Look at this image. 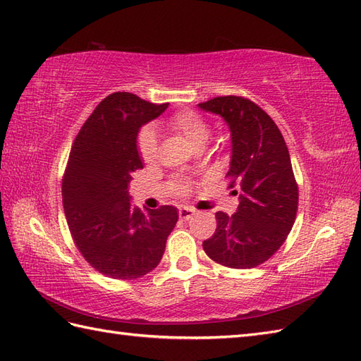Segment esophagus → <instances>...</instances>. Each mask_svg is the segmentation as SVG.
Returning <instances> with one entry per match:
<instances>
[{
  "mask_svg": "<svg viewBox=\"0 0 361 361\" xmlns=\"http://www.w3.org/2000/svg\"><path fill=\"white\" fill-rule=\"evenodd\" d=\"M196 212L193 210V208H188V207H182V208H179V218L182 219V221H188V219H191L193 218V214H195Z\"/></svg>",
  "mask_w": 361,
  "mask_h": 361,
  "instance_id": "obj_1",
  "label": "esophagus"
}]
</instances>
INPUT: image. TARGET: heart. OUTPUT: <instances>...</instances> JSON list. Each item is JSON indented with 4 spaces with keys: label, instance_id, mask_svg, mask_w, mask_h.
<instances>
[{
    "label": "heart",
    "instance_id": "heart-1",
    "mask_svg": "<svg viewBox=\"0 0 361 361\" xmlns=\"http://www.w3.org/2000/svg\"><path fill=\"white\" fill-rule=\"evenodd\" d=\"M168 126L173 133L185 139L195 151L204 149L212 135V128L207 120L202 116L193 113V111H180V113L174 114L168 122ZM137 148L145 164H153L157 159V135L151 128H143L139 133ZM176 188H178L179 195H185L188 191L187 182L183 180L176 182Z\"/></svg>",
    "mask_w": 361,
    "mask_h": 361
}]
</instances>
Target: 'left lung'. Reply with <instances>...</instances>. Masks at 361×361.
<instances>
[{"label":"left lung","instance_id":"8db88e82","mask_svg":"<svg viewBox=\"0 0 361 361\" xmlns=\"http://www.w3.org/2000/svg\"><path fill=\"white\" fill-rule=\"evenodd\" d=\"M218 114L230 130L227 178L238 195L236 213H216L214 235L202 243L205 253L231 269H253L267 261L290 233L298 210L289 149L276 123L253 102L236 95L197 105Z\"/></svg>","mask_w":361,"mask_h":361}]
</instances>
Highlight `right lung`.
I'll list each match as a JSON object with an SVG mask.
<instances>
[{"label": "right lung", "mask_w": 361, "mask_h": 361, "mask_svg": "<svg viewBox=\"0 0 361 361\" xmlns=\"http://www.w3.org/2000/svg\"><path fill=\"white\" fill-rule=\"evenodd\" d=\"M166 108L114 92L99 103L72 145L61 187L66 221L83 258L109 278L135 279L156 269L178 222L176 207L133 208L128 191L131 174L143 168L140 128Z\"/></svg>", "instance_id": "1"}]
</instances>
